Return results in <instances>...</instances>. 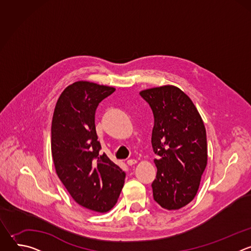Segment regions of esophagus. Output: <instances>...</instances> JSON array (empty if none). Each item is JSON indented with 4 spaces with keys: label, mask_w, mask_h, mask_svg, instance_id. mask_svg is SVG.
I'll list each match as a JSON object with an SVG mask.
<instances>
[{
    "label": "esophagus",
    "mask_w": 251,
    "mask_h": 251,
    "mask_svg": "<svg viewBox=\"0 0 251 251\" xmlns=\"http://www.w3.org/2000/svg\"><path fill=\"white\" fill-rule=\"evenodd\" d=\"M136 163H137V161L134 160V159H131V160H128V161H127V165H128V166H133V165H135Z\"/></svg>",
    "instance_id": "1"
}]
</instances>
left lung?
I'll return each mask as SVG.
<instances>
[{
  "label": "left lung",
  "mask_w": 251,
  "mask_h": 251,
  "mask_svg": "<svg viewBox=\"0 0 251 251\" xmlns=\"http://www.w3.org/2000/svg\"><path fill=\"white\" fill-rule=\"evenodd\" d=\"M153 111L152 147L157 176L154 200L166 209L191 202L200 187L207 161L206 134L193 101L172 85L140 92Z\"/></svg>",
  "instance_id": "obj_1"
}]
</instances>
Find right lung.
Returning <instances> with one entry per match:
<instances>
[{"label": "right lung", "mask_w": 251, "mask_h": 251, "mask_svg": "<svg viewBox=\"0 0 251 251\" xmlns=\"http://www.w3.org/2000/svg\"><path fill=\"white\" fill-rule=\"evenodd\" d=\"M114 91L75 82L60 94L51 123V154L59 180L78 204L97 212L115 205L125 178V173L102 154L95 129L98 104Z\"/></svg>", "instance_id": "add662e5"}]
</instances>
